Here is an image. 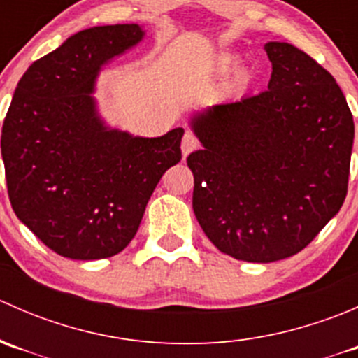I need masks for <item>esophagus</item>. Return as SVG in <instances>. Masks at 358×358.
Listing matches in <instances>:
<instances>
[{"mask_svg":"<svg viewBox=\"0 0 358 358\" xmlns=\"http://www.w3.org/2000/svg\"><path fill=\"white\" fill-rule=\"evenodd\" d=\"M197 147H199V140H197L190 131H185V135H183V140H182L183 157L189 156V154L192 152V150H196Z\"/></svg>","mask_w":358,"mask_h":358,"instance_id":"1","label":"esophagus"}]
</instances>
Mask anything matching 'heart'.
Returning a JSON list of instances; mask_svg holds the SVG:
<instances>
[{"mask_svg": "<svg viewBox=\"0 0 358 358\" xmlns=\"http://www.w3.org/2000/svg\"><path fill=\"white\" fill-rule=\"evenodd\" d=\"M229 64H236V59H229Z\"/></svg>", "mask_w": 358, "mask_h": 358, "instance_id": "heart-1", "label": "heart"}]
</instances>
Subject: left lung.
I'll list each match as a JSON object with an SVG mask.
<instances>
[{
	"label": "left lung",
	"mask_w": 358,
	"mask_h": 358,
	"mask_svg": "<svg viewBox=\"0 0 358 358\" xmlns=\"http://www.w3.org/2000/svg\"><path fill=\"white\" fill-rule=\"evenodd\" d=\"M268 90L197 112L202 149L187 157L208 239L251 263L308 246L346 197L352 112L336 79L289 43L270 41Z\"/></svg>",
	"instance_id": "1"
}]
</instances>
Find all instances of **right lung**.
Returning <instances> with one entry per match:
<instances>
[{
    "instance_id": "obj_1",
    "label": "right lung",
    "mask_w": 358,
    "mask_h": 358,
    "mask_svg": "<svg viewBox=\"0 0 358 358\" xmlns=\"http://www.w3.org/2000/svg\"><path fill=\"white\" fill-rule=\"evenodd\" d=\"M143 36L138 24L76 32L25 71L6 112L1 156L13 211L66 258L121 252L161 176L182 159L183 128L133 136L107 126L92 95L102 67Z\"/></svg>"
}]
</instances>
